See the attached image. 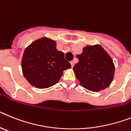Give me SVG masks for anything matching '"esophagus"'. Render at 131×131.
<instances>
[{
    "label": "esophagus",
    "mask_w": 131,
    "mask_h": 131,
    "mask_svg": "<svg viewBox=\"0 0 131 131\" xmlns=\"http://www.w3.org/2000/svg\"><path fill=\"white\" fill-rule=\"evenodd\" d=\"M70 64H71V67H73L74 65V61H70Z\"/></svg>",
    "instance_id": "1"
}]
</instances>
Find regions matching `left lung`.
Returning <instances> with one entry per match:
<instances>
[{
  "label": "left lung",
  "mask_w": 131,
  "mask_h": 131,
  "mask_svg": "<svg viewBox=\"0 0 131 131\" xmlns=\"http://www.w3.org/2000/svg\"><path fill=\"white\" fill-rule=\"evenodd\" d=\"M77 57L79 61L73 70L82 86L92 92H100L111 84L115 67L102 45H86Z\"/></svg>",
  "instance_id": "8db88e82"
}]
</instances>
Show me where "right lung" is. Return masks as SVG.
Wrapping results in <instances>:
<instances>
[{
	"label": "right lung",
	"instance_id": "obj_1",
	"mask_svg": "<svg viewBox=\"0 0 131 131\" xmlns=\"http://www.w3.org/2000/svg\"><path fill=\"white\" fill-rule=\"evenodd\" d=\"M21 64L24 77L31 86L39 89L57 84L63 71L71 68L64 53L57 49L56 41L47 37L34 41L26 47Z\"/></svg>",
	"mask_w": 131,
	"mask_h": 131
}]
</instances>
